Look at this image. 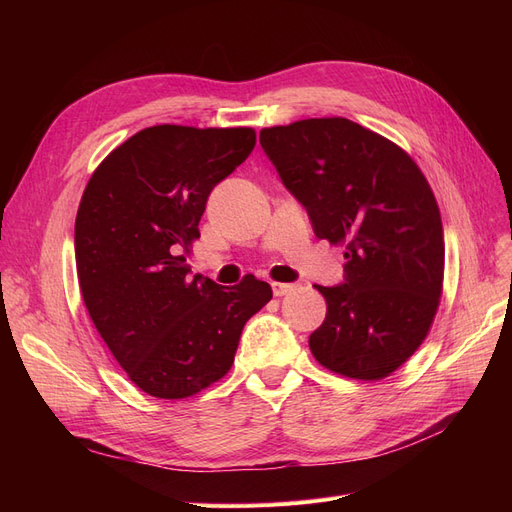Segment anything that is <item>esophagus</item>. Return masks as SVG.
Returning a JSON list of instances; mask_svg holds the SVG:
<instances>
[{
    "label": "esophagus",
    "mask_w": 512,
    "mask_h": 512,
    "mask_svg": "<svg viewBox=\"0 0 512 512\" xmlns=\"http://www.w3.org/2000/svg\"><path fill=\"white\" fill-rule=\"evenodd\" d=\"M271 288H273V294H275V297H286V294H290L294 288H297V286H294V284H282V282H273L271 284Z\"/></svg>",
    "instance_id": "34e87169"
}]
</instances>
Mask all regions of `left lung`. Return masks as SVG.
I'll return each instance as SVG.
<instances>
[{"label":"left lung","instance_id":"obj_1","mask_svg":"<svg viewBox=\"0 0 512 512\" xmlns=\"http://www.w3.org/2000/svg\"><path fill=\"white\" fill-rule=\"evenodd\" d=\"M260 145L316 237L346 247V282L316 286L327 318L309 350L339 376H391L423 344L442 297L444 232L425 175L399 145L344 117L265 128Z\"/></svg>","mask_w":512,"mask_h":512}]
</instances>
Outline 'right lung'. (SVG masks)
Instances as JSON below:
<instances>
[{
  "label": "right lung",
  "instance_id": "1",
  "mask_svg": "<svg viewBox=\"0 0 512 512\" xmlns=\"http://www.w3.org/2000/svg\"><path fill=\"white\" fill-rule=\"evenodd\" d=\"M256 145L252 128L151 126L100 162L74 224L87 312L128 378L151 397L183 399L224 378L239 337L273 292L245 277L190 280L183 252L207 198Z\"/></svg>",
  "mask_w": 512,
  "mask_h": 512
}]
</instances>
